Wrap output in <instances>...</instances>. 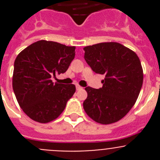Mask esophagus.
Returning <instances> with one entry per match:
<instances>
[{"instance_id":"esophagus-1","label":"esophagus","mask_w":160,"mask_h":160,"mask_svg":"<svg viewBox=\"0 0 160 160\" xmlns=\"http://www.w3.org/2000/svg\"><path fill=\"white\" fill-rule=\"evenodd\" d=\"M76 89L78 90H81V89H82V87L81 86H79L78 84H77V85H76Z\"/></svg>"}]
</instances>
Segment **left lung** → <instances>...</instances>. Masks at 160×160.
<instances>
[{
  "label": "left lung",
  "instance_id": "obj_1",
  "mask_svg": "<svg viewBox=\"0 0 160 160\" xmlns=\"http://www.w3.org/2000/svg\"><path fill=\"white\" fill-rule=\"evenodd\" d=\"M83 49L85 60L93 71L105 75L102 88H85L84 111L98 123L118 122L135 105L142 88L140 60L133 50L118 42H102Z\"/></svg>",
  "mask_w": 160,
  "mask_h": 160
}]
</instances>
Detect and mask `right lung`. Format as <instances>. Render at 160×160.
Here are the masks:
<instances>
[{"label": "right lung", "mask_w": 160, "mask_h": 160, "mask_svg": "<svg viewBox=\"0 0 160 160\" xmlns=\"http://www.w3.org/2000/svg\"><path fill=\"white\" fill-rule=\"evenodd\" d=\"M75 46L41 40L23 49L14 62L12 89L18 104L31 119L47 123L64 111L75 92L73 84L53 82L68 70Z\"/></svg>", "instance_id": "right-lung-1"}]
</instances>
